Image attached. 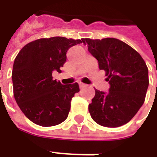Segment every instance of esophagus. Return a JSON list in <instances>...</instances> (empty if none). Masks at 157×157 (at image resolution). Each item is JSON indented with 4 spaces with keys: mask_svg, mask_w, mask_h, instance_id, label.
Masks as SVG:
<instances>
[{
    "mask_svg": "<svg viewBox=\"0 0 157 157\" xmlns=\"http://www.w3.org/2000/svg\"><path fill=\"white\" fill-rule=\"evenodd\" d=\"M79 86H80V88H81V89H82V88H84V87L87 86L86 84H83V83H80V84H79Z\"/></svg>",
    "mask_w": 157,
    "mask_h": 157,
    "instance_id": "34e87169",
    "label": "esophagus"
}]
</instances>
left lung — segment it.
<instances>
[{
	"mask_svg": "<svg viewBox=\"0 0 157 157\" xmlns=\"http://www.w3.org/2000/svg\"><path fill=\"white\" fill-rule=\"evenodd\" d=\"M104 70L110 88L107 93L95 90L89 105L92 119L102 126H121L135 116L144 104L148 88V69L141 55L116 38L82 39Z\"/></svg>",
	"mask_w": 157,
	"mask_h": 157,
	"instance_id": "obj_1",
	"label": "left lung"
}]
</instances>
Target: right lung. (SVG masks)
I'll return each instance as SVG.
<instances>
[{
	"mask_svg": "<svg viewBox=\"0 0 157 157\" xmlns=\"http://www.w3.org/2000/svg\"><path fill=\"white\" fill-rule=\"evenodd\" d=\"M81 40L63 36L41 38L22 48L13 62V96L23 114L40 126H54L64 121L71 100L80 91L77 83L62 85L52 72H61L69 48Z\"/></svg>",
	"mask_w": 157,
	"mask_h": 157,
	"instance_id": "add662e5",
	"label": "right lung"
}]
</instances>
